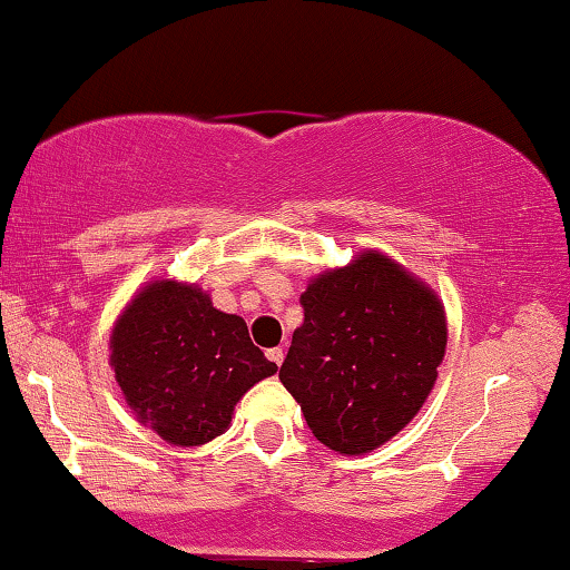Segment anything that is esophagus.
I'll use <instances>...</instances> for the list:
<instances>
[{
    "instance_id": "obj_1",
    "label": "esophagus",
    "mask_w": 570,
    "mask_h": 570,
    "mask_svg": "<svg viewBox=\"0 0 570 570\" xmlns=\"http://www.w3.org/2000/svg\"><path fill=\"white\" fill-rule=\"evenodd\" d=\"M267 358L273 361L275 366H283V361H285V351L279 348V346H277V348H269V351H267Z\"/></svg>"
}]
</instances>
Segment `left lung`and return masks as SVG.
<instances>
[{
    "label": "left lung",
    "mask_w": 570,
    "mask_h": 570,
    "mask_svg": "<svg viewBox=\"0 0 570 570\" xmlns=\"http://www.w3.org/2000/svg\"><path fill=\"white\" fill-rule=\"evenodd\" d=\"M305 318L279 368L313 436L358 456L424 406L446 351V313L422 277L379 249L311 277Z\"/></svg>",
    "instance_id": "8db88e82"
}]
</instances>
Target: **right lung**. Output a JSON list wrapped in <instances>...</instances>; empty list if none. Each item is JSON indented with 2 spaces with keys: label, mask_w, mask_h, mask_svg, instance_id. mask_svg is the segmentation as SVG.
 <instances>
[{
  "label": "right lung",
  "mask_w": 570,
  "mask_h": 570,
  "mask_svg": "<svg viewBox=\"0 0 570 570\" xmlns=\"http://www.w3.org/2000/svg\"><path fill=\"white\" fill-rule=\"evenodd\" d=\"M110 368L134 416L174 446L217 440L237 401L277 366L239 315L222 313L197 283L154 277L110 328Z\"/></svg>",
  "instance_id": "add662e5"
}]
</instances>
